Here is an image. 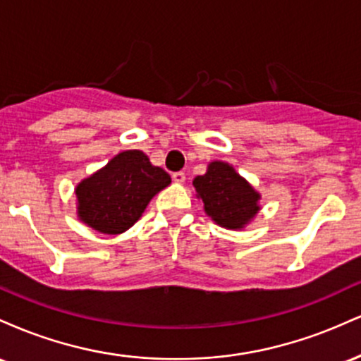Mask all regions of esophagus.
<instances>
[{"label":"esophagus","mask_w":361,"mask_h":361,"mask_svg":"<svg viewBox=\"0 0 361 361\" xmlns=\"http://www.w3.org/2000/svg\"><path fill=\"white\" fill-rule=\"evenodd\" d=\"M185 180H186V176H185L183 171L173 173V181H175V183H183Z\"/></svg>","instance_id":"34e87169"}]
</instances>
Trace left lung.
Instances as JSON below:
<instances>
[{
    "instance_id": "obj_1",
    "label": "left lung",
    "mask_w": 361,
    "mask_h": 361,
    "mask_svg": "<svg viewBox=\"0 0 361 361\" xmlns=\"http://www.w3.org/2000/svg\"><path fill=\"white\" fill-rule=\"evenodd\" d=\"M193 186L205 214L224 229L243 231L261 210L259 192L224 161L209 163L207 173L195 178Z\"/></svg>"
}]
</instances>
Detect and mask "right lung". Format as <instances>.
<instances>
[{
  "instance_id": "add662e5",
  "label": "right lung",
  "mask_w": 361,
  "mask_h": 361,
  "mask_svg": "<svg viewBox=\"0 0 361 361\" xmlns=\"http://www.w3.org/2000/svg\"><path fill=\"white\" fill-rule=\"evenodd\" d=\"M169 183L171 176L163 168L152 166L142 151H122L78 183V219L102 234H122Z\"/></svg>"
}]
</instances>
